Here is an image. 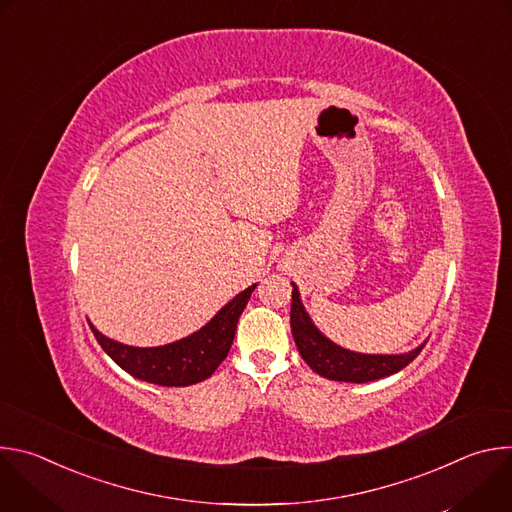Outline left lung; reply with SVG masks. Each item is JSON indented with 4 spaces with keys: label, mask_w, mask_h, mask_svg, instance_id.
<instances>
[{
    "label": "left lung",
    "mask_w": 512,
    "mask_h": 512,
    "mask_svg": "<svg viewBox=\"0 0 512 512\" xmlns=\"http://www.w3.org/2000/svg\"><path fill=\"white\" fill-rule=\"evenodd\" d=\"M291 334H294L296 346L308 367L330 379V381H346V383H369L393 373H399L407 364L423 350L425 344L407 352V354H358L346 348L336 346L326 336L318 332L306 314L300 294L294 285L291 291Z\"/></svg>",
    "instance_id": "8db88e82"
}]
</instances>
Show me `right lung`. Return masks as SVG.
<instances>
[{
	"label": "right lung",
	"mask_w": 512,
	"mask_h": 512,
	"mask_svg": "<svg viewBox=\"0 0 512 512\" xmlns=\"http://www.w3.org/2000/svg\"><path fill=\"white\" fill-rule=\"evenodd\" d=\"M255 285L229 302L204 328L178 342L156 346V348H135L119 344L93 326V334L101 348L119 364L123 371L139 381H148L162 387H188L208 379L218 364H221L233 344L239 316L243 314L251 291Z\"/></svg>",
	"instance_id": "1"
}]
</instances>
